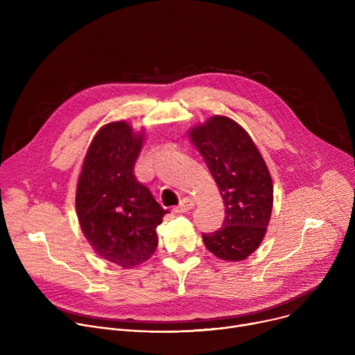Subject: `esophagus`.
Here are the masks:
<instances>
[{
    "mask_svg": "<svg viewBox=\"0 0 355 355\" xmlns=\"http://www.w3.org/2000/svg\"><path fill=\"white\" fill-rule=\"evenodd\" d=\"M193 200L191 199V198H182L181 200H180V204L174 208V212L175 214H184V212H188L189 209H192L193 208Z\"/></svg>",
    "mask_w": 355,
    "mask_h": 355,
    "instance_id": "obj_1",
    "label": "esophagus"
}]
</instances>
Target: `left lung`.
I'll use <instances>...</instances> for the list:
<instances>
[{"label":"left lung","instance_id":"left-lung-1","mask_svg":"<svg viewBox=\"0 0 355 355\" xmlns=\"http://www.w3.org/2000/svg\"><path fill=\"white\" fill-rule=\"evenodd\" d=\"M225 204L222 227L204 233L205 247L218 259L245 260L263 241L272 211V180L250 135L227 116H212L189 130Z\"/></svg>","mask_w":355,"mask_h":355}]
</instances>
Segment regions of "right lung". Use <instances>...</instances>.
<instances>
[{
    "label": "right lung",
    "mask_w": 355,
    "mask_h": 355,
    "mask_svg": "<svg viewBox=\"0 0 355 355\" xmlns=\"http://www.w3.org/2000/svg\"><path fill=\"white\" fill-rule=\"evenodd\" d=\"M125 122H111L94 136L76 192L81 230L96 254L122 268L153 256L157 226L168 214L133 173L143 144Z\"/></svg>",
    "instance_id": "add662e5"
}]
</instances>
